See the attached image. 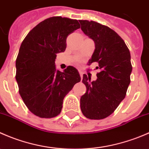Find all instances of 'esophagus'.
Segmentation results:
<instances>
[{
  "label": "esophagus",
  "instance_id": "obj_1",
  "mask_svg": "<svg viewBox=\"0 0 149 149\" xmlns=\"http://www.w3.org/2000/svg\"><path fill=\"white\" fill-rule=\"evenodd\" d=\"M79 74H80L81 78V79H82V77H83V74H84L83 71H81V70H79Z\"/></svg>",
  "mask_w": 149,
  "mask_h": 149
}]
</instances>
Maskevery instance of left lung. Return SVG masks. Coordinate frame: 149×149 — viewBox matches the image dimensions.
<instances>
[{
    "label": "left lung",
    "instance_id": "left-lung-1",
    "mask_svg": "<svg viewBox=\"0 0 149 149\" xmlns=\"http://www.w3.org/2000/svg\"><path fill=\"white\" fill-rule=\"evenodd\" d=\"M81 30L94 40L95 49L88 63H98L97 79L84 74L86 92L81 97V109L86 118L102 120L109 116L125 97L130 83V53L124 40L108 26L93 21L80 20Z\"/></svg>",
    "mask_w": 149,
    "mask_h": 149
}]
</instances>
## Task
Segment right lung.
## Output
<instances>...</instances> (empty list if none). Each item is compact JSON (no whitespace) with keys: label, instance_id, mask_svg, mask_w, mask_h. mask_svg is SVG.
Instances as JSON below:
<instances>
[{"label":"right lung","instance_id":"add662e5","mask_svg":"<svg viewBox=\"0 0 149 149\" xmlns=\"http://www.w3.org/2000/svg\"><path fill=\"white\" fill-rule=\"evenodd\" d=\"M80 28L76 19L53 16L34 27L21 45L16 61L19 94L34 115L52 118L61 112L63 102L81 81L77 69L56 70L57 54L65 50L66 39Z\"/></svg>","mask_w":149,"mask_h":149}]
</instances>
